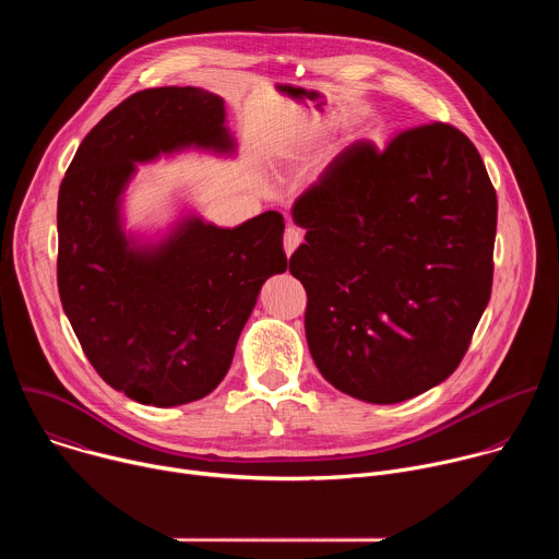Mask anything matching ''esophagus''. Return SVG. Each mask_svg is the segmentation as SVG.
I'll use <instances>...</instances> for the list:
<instances>
[{"label":"esophagus","instance_id":"34e87169","mask_svg":"<svg viewBox=\"0 0 559 559\" xmlns=\"http://www.w3.org/2000/svg\"><path fill=\"white\" fill-rule=\"evenodd\" d=\"M302 241V231L296 227V225H287L285 229V236H283V248H285V254L292 257L294 250L300 246Z\"/></svg>","mask_w":559,"mask_h":559}]
</instances>
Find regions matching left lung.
Wrapping results in <instances>:
<instances>
[{
    "instance_id": "left-lung-1",
    "label": "left lung",
    "mask_w": 559,
    "mask_h": 559,
    "mask_svg": "<svg viewBox=\"0 0 559 559\" xmlns=\"http://www.w3.org/2000/svg\"><path fill=\"white\" fill-rule=\"evenodd\" d=\"M305 243L289 272L323 378L373 405L447 380L491 298L498 199L453 126L360 141L292 205Z\"/></svg>"
}]
</instances>
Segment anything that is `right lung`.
Returning <instances> with one entry per match:
<instances>
[{
    "instance_id": "add662e5",
    "label": "right lung",
    "mask_w": 559,
    "mask_h": 559,
    "mask_svg": "<svg viewBox=\"0 0 559 559\" xmlns=\"http://www.w3.org/2000/svg\"><path fill=\"white\" fill-rule=\"evenodd\" d=\"M225 119V102L205 88L141 91L86 134L59 188L63 311L97 373L141 405L214 391L263 283L287 270L276 210L221 227L183 207L166 229H126L136 164L190 150L234 156Z\"/></svg>"
}]
</instances>
